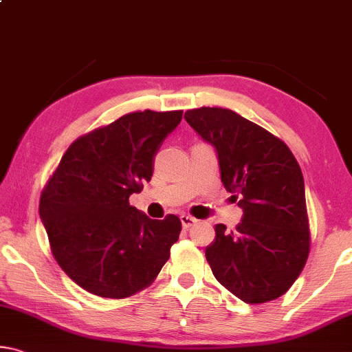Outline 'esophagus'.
Returning <instances> with one entry per match:
<instances>
[{
  "label": "esophagus",
  "instance_id": "esophagus-1",
  "mask_svg": "<svg viewBox=\"0 0 352 352\" xmlns=\"http://www.w3.org/2000/svg\"><path fill=\"white\" fill-rule=\"evenodd\" d=\"M181 223L184 230H188L192 225L197 223V219L192 217V215H181Z\"/></svg>",
  "mask_w": 352,
  "mask_h": 352
}]
</instances>
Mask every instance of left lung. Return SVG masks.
Returning a JSON list of instances; mask_svg holds the SVG:
<instances>
[{
  "label": "left lung",
  "mask_w": 352,
  "mask_h": 352,
  "mask_svg": "<svg viewBox=\"0 0 352 352\" xmlns=\"http://www.w3.org/2000/svg\"><path fill=\"white\" fill-rule=\"evenodd\" d=\"M186 121L215 149L226 192L242 209L234 232L215 225L214 277L247 304L285 294L305 266L310 232L300 166L288 146L236 111L195 108Z\"/></svg>",
  "instance_id": "1"
}]
</instances>
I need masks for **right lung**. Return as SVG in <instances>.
Returning <instances> with one entry per match:
<instances>
[{
	"label": "right lung",
	"instance_id": "1",
	"mask_svg": "<svg viewBox=\"0 0 352 352\" xmlns=\"http://www.w3.org/2000/svg\"><path fill=\"white\" fill-rule=\"evenodd\" d=\"M182 111H135L97 129L63 155L39 215L53 256L91 294L121 299L153 282L179 237L181 220H153L129 204Z\"/></svg>",
	"mask_w": 352,
	"mask_h": 352
}]
</instances>
